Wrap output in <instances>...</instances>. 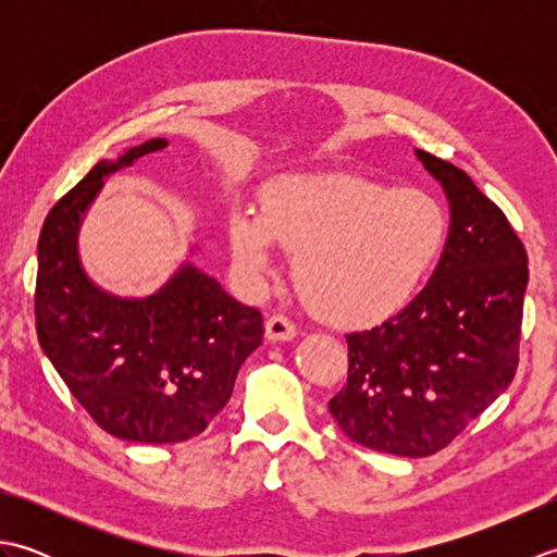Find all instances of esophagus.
I'll return each mask as SVG.
<instances>
[{
  "label": "esophagus",
  "instance_id": "34e87169",
  "mask_svg": "<svg viewBox=\"0 0 557 557\" xmlns=\"http://www.w3.org/2000/svg\"><path fill=\"white\" fill-rule=\"evenodd\" d=\"M265 337L270 342H289L297 337V327H294L285 315H272L265 321Z\"/></svg>",
  "mask_w": 557,
  "mask_h": 557
}]
</instances>
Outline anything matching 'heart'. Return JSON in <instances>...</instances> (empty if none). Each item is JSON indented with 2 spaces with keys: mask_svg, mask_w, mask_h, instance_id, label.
<instances>
[{
  "mask_svg": "<svg viewBox=\"0 0 557 557\" xmlns=\"http://www.w3.org/2000/svg\"><path fill=\"white\" fill-rule=\"evenodd\" d=\"M232 256L248 282L272 268V244L294 253L301 299L337 325H375L417 297L447 242V215L417 188L354 174L282 176L268 184L258 215L236 210Z\"/></svg>",
  "mask_w": 557,
  "mask_h": 557,
  "instance_id": "obj_1",
  "label": "heart"
}]
</instances>
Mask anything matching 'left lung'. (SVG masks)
<instances>
[{
    "label": "left lung",
    "instance_id": "1",
    "mask_svg": "<svg viewBox=\"0 0 557 557\" xmlns=\"http://www.w3.org/2000/svg\"><path fill=\"white\" fill-rule=\"evenodd\" d=\"M413 152L447 198L445 248L405 309L347 335V385L327 409L354 443L429 457L510 387L529 260L503 210L467 172Z\"/></svg>",
    "mask_w": 557,
    "mask_h": 557
}]
</instances>
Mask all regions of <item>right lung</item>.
Returning <instances> with one entry per match:
<instances>
[{
    "label": "right lung",
    "mask_w": 557,
    "mask_h": 557,
    "mask_svg": "<svg viewBox=\"0 0 557 557\" xmlns=\"http://www.w3.org/2000/svg\"><path fill=\"white\" fill-rule=\"evenodd\" d=\"M168 146L150 138L100 160L57 200L40 232L35 285L40 347L71 395L108 433L148 445L203 433L263 342L258 309L188 260L148 297L102 289L81 263V224L104 180Z\"/></svg>",
    "instance_id": "add662e5"
}]
</instances>
